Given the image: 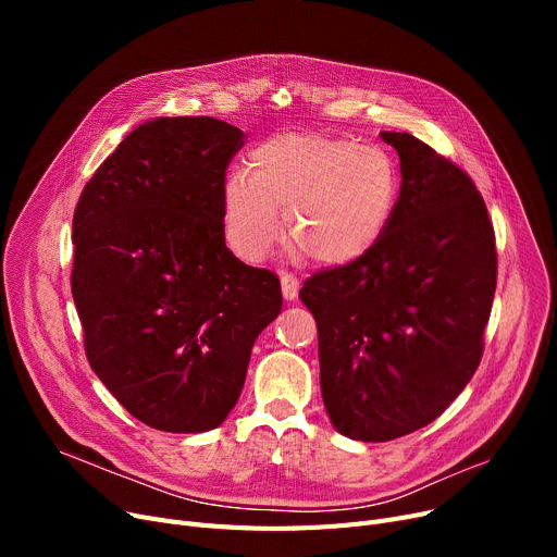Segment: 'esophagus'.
I'll use <instances>...</instances> for the list:
<instances>
[{"label":"esophagus","mask_w":557,"mask_h":557,"mask_svg":"<svg viewBox=\"0 0 557 557\" xmlns=\"http://www.w3.org/2000/svg\"><path fill=\"white\" fill-rule=\"evenodd\" d=\"M280 284H282V296H284L286 302L298 298V294H300V282H298L296 275L280 273Z\"/></svg>","instance_id":"esophagus-1"}]
</instances>
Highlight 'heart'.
<instances>
[{
	"label": "heart",
	"mask_w": 557,
	"mask_h": 557,
	"mask_svg": "<svg viewBox=\"0 0 557 557\" xmlns=\"http://www.w3.org/2000/svg\"><path fill=\"white\" fill-rule=\"evenodd\" d=\"M246 173L227 175L221 216L227 246L246 261L267 257L280 237L323 267H347L382 239L399 202L388 153L352 139L286 133L257 144Z\"/></svg>",
	"instance_id": "obj_1"
}]
</instances>
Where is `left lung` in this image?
Listing matches in <instances>:
<instances>
[{
  "mask_svg": "<svg viewBox=\"0 0 557 557\" xmlns=\"http://www.w3.org/2000/svg\"><path fill=\"white\" fill-rule=\"evenodd\" d=\"M379 135L401 171L386 232L300 290L327 416L363 443L426 426L470 384L496 288L494 230L470 175L411 133Z\"/></svg>",
  "mask_w": 557,
  "mask_h": 557,
  "instance_id": "8db88e82",
  "label": "left lung"
}]
</instances>
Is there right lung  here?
I'll return each instance as SVG.
<instances>
[{
    "instance_id": "1",
    "label": "right lung",
    "mask_w": 557,
    "mask_h": 557,
    "mask_svg": "<svg viewBox=\"0 0 557 557\" xmlns=\"http://www.w3.org/2000/svg\"><path fill=\"white\" fill-rule=\"evenodd\" d=\"M244 131L158 116L128 133L74 212L72 296L85 355L139 422L216 429L252 345L282 311L280 280L225 246L221 189Z\"/></svg>"
}]
</instances>
